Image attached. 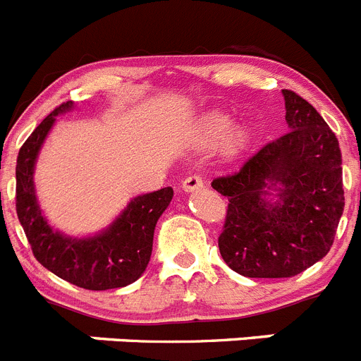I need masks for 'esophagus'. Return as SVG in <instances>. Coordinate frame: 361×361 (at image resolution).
<instances>
[{
	"label": "esophagus",
	"instance_id": "obj_1",
	"mask_svg": "<svg viewBox=\"0 0 361 361\" xmlns=\"http://www.w3.org/2000/svg\"><path fill=\"white\" fill-rule=\"evenodd\" d=\"M202 186H204V180L202 177H199V175H190L188 178H184V183H183L184 191H195V190H200Z\"/></svg>",
	"mask_w": 361,
	"mask_h": 361
}]
</instances>
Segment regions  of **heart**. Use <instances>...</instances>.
Listing matches in <instances>:
<instances>
[{"label":"heart","mask_w":361,"mask_h":361,"mask_svg":"<svg viewBox=\"0 0 361 361\" xmlns=\"http://www.w3.org/2000/svg\"><path fill=\"white\" fill-rule=\"evenodd\" d=\"M231 129V117H228L222 111H209L206 116L200 119L199 123V132L200 135L206 139V141H220V139H224V137ZM228 136V148L231 152H237L240 149L242 146L245 145L247 141V130L245 128H235L229 133Z\"/></svg>","instance_id":"1"}]
</instances>
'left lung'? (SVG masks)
<instances>
[{
  "label": "left lung",
  "mask_w": 361,
  "mask_h": 361,
  "mask_svg": "<svg viewBox=\"0 0 361 361\" xmlns=\"http://www.w3.org/2000/svg\"><path fill=\"white\" fill-rule=\"evenodd\" d=\"M282 94L289 132L212 183L229 200L220 255L250 279H289L322 260L345 206L336 135L305 99Z\"/></svg>",
  "instance_id": "obj_1"
}]
</instances>
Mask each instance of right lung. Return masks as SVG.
Returning <instances> with one entry per match:
<instances>
[{"instance_id":"add662e5","label":"right lung","mask_w":361,"mask_h":361,"mask_svg":"<svg viewBox=\"0 0 361 361\" xmlns=\"http://www.w3.org/2000/svg\"><path fill=\"white\" fill-rule=\"evenodd\" d=\"M72 108V101L57 106L41 121L19 149L16 166V212L32 253L54 275L90 291L124 288L145 273L152 257L155 224L171 202L173 190L162 188L135 197L104 231L94 237H66L54 229L37 204L34 166L56 117Z\"/></svg>"}]
</instances>
